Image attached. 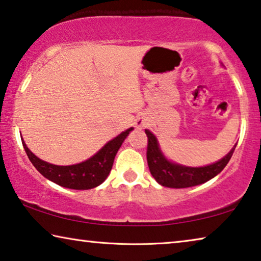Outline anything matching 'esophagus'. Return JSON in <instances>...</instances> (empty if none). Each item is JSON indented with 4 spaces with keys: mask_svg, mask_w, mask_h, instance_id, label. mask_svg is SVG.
<instances>
[{
    "mask_svg": "<svg viewBox=\"0 0 261 261\" xmlns=\"http://www.w3.org/2000/svg\"><path fill=\"white\" fill-rule=\"evenodd\" d=\"M136 125H137L138 129H142V127H144V125H145V124H144V119L138 118L137 122H136Z\"/></svg>",
    "mask_w": 261,
    "mask_h": 261,
    "instance_id": "esophagus-1",
    "label": "esophagus"
}]
</instances>
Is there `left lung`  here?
<instances>
[{
    "label": "left lung",
    "instance_id": "left-lung-1",
    "mask_svg": "<svg viewBox=\"0 0 261 261\" xmlns=\"http://www.w3.org/2000/svg\"><path fill=\"white\" fill-rule=\"evenodd\" d=\"M145 134L147 136L146 159L150 172L159 184L166 188H191V186L203 184L212 179L227 165L236 149L234 145L230 152L215 164L203 166V168H188V166H181L169 162L163 155L154 136L149 130H145Z\"/></svg>",
    "mask_w": 261,
    "mask_h": 261
}]
</instances>
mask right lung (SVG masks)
Listing matches in <instances>:
<instances>
[{"mask_svg":"<svg viewBox=\"0 0 261 261\" xmlns=\"http://www.w3.org/2000/svg\"><path fill=\"white\" fill-rule=\"evenodd\" d=\"M131 130L134 129L130 127L112 141L107 143L98 152L92 155L91 158H89L88 161L69 166L49 164V163L37 158L28 149L24 142H22V144L30 162L46 179L56 182L57 185L63 186V188L72 190H89L100 185L107 179L112 169L115 155Z\"/></svg>","mask_w":261,"mask_h":261,"instance_id":"add662e5","label":"right lung"}]
</instances>
